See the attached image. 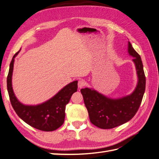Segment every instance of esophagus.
<instances>
[{
    "instance_id": "1",
    "label": "esophagus",
    "mask_w": 159,
    "mask_h": 159,
    "mask_svg": "<svg viewBox=\"0 0 159 159\" xmlns=\"http://www.w3.org/2000/svg\"><path fill=\"white\" fill-rule=\"evenodd\" d=\"M77 85H78L79 89H82V87L86 85V82L84 80H80L78 81V83H77Z\"/></svg>"
}]
</instances>
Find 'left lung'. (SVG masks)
I'll return each instance as SVG.
<instances>
[{
  "label": "left lung",
  "instance_id": "left-lung-1",
  "mask_svg": "<svg viewBox=\"0 0 159 159\" xmlns=\"http://www.w3.org/2000/svg\"><path fill=\"white\" fill-rule=\"evenodd\" d=\"M128 52L133 57L138 77L134 90L128 95L113 99L105 96L91 88L80 90L88 110L90 121L102 129H111L121 125L133 117L143 99L145 89V76L140 56L128 42Z\"/></svg>",
  "mask_w": 159,
  "mask_h": 159
}]
</instances>
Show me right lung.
I'll return each instance as SVG.
<instances>
[{"label":"right lung","mask_w":159,"mask_h":159,"mask_svg":"<svg viewBox=\"0 0 159 159\" xmlns=\"http://www.w3.org/2000/svg\"><path fill=\"white\" fill-rule=\"evenodd\" d=\"M20 51L13 56L7 79V90L13 108L22 120L33 128L46 132L56 130L64 124L66 106L73 94L77 90V81L67 84L53 98L40 104H23L16 98L12 88L14 59Z\"/></svg>","instance_id":"obj_1"}]
</instances>
